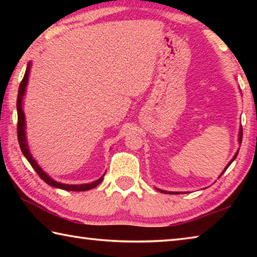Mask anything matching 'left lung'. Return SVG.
Instances as JSON below:
<instances>
[{"instance_id":"left-lung-1","label":"left lung","mask_w":257,"mask_h":257,"mask_svg":"<svg viewBox=\"0 0 257 257\" xmlns=\"http://www.w3.org/2000/svg\"><path fill=\"white\" fill-rule=\"evenodd\" d=\"M241 141H242V128H240V132H239V143H240V144H241ZM237 155H238V152H237V153L236 154H234V156H233V158H232V160L231 161H230V162L228 163V165H227V167H225V169H224V170H223V172L222 173H221V176H222L223 175V173H224V171L225 170H227V169L229 168V165L230 164H231L232 162H233V161H234V159H236L237 158ZM160 191H161V193H165V194H178L177 193V191H165V190H161V189H159Z\"/></svg>"}]
</instances>
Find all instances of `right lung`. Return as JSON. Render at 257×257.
Wrapping results in <instances>:
<instances>
[{
    "instance_id": "right-lung-1",
    "label": "right lung",
    "mask_w": 257,
    "mask_h": 257,
    "mask_svg": "<svg viewBox=\"0 0 257 257\" xmlns=\"http://www.w3.org/2000/svg\"><path fill=\"white\" fill-rule=\"evenodd\" d=\"M30 64H32V63L29 62L28 66H27V69H26L25 76L23 78V80H21L20 86H19L18 97H17V111H18V127H17V133H18V141H19L21 152H23L25 158L28 160V162L30 163V165H32V167L34 168V170L37 172V175L40 176L42 179L46 182L47 185H50L52 187H55V188L69 190V191H85V190L93 189L94 187H96V186L101 184L102 180H103V177H104V175H105V173H104V175L101 178H99V179H97L96 181L90 182V184H82V185L61 184V182H58V181L52 179V178L49 175H47V173L43 171L40 165L37 164L36 161L33 159L32 154H30L27 141H26V132H25L26 122H25V113H24V110H23V98H24V95H25V92H26V86H27V82H28Z\"/></svg>"
}]
</instances>
